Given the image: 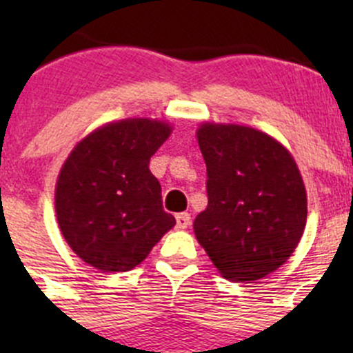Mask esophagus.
Here are the masks:
<instances>
[{"label":"esophagus","mask_w":353,"mask_h":353,"mask_svg":"<svg viewBox=\"0 0 353 353\" xmlns=\"http://www.w3.org/2000/svg\"><path fill=\"white\" fill-rule=\"evenodd\" d=\"M190 223H191L190 213H177V215H176V227H177V229H186Z\"/></svg>","instance_id":"1"}]
</instances>
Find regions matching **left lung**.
<instances>
[{"instance_id":"left-lung-1","label":"left lung","mask_w":353,"mask_h":353,"mask_svg":"<svg viewBox=\"0 0 353 353\" xmlns=\"http://www.w3.org/2000/svg\"><path fill=\"white\" fill-rule=\"evenodd\" d=\"M208 206L194 220L198 243L225 279L254 282L283 265L301 241L307 198L287 148L258 130L203 124Z\"/></svg>"}]
</instances>
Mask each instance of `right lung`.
I'll list each match as a JSON object with an SVG mask.
<instances>
[{"instance_id": "right-lung-1", "label": "right lung", "mask_w": 353, "mask_h": 353, "mask_svg": "<svg viewBox=\"0 0 353 353\" xmlns=\"http://www.w3.org/2000/svg\"><path fill=\"white\" fill-rule=\"evenodd\" d=\"M170 126L152 119L109 123L66 159L56 186V215L70 248L102 272L140 265L176 225L162 206L150 159Z\"/></svg>"}]
</instances>
